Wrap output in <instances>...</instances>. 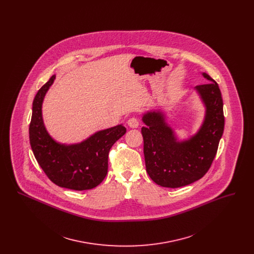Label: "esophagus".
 Returning a JSON list of instances; mask_svg holds the SVG:
<instances>
[{
    "instance_id": "esophagus-1",
    "label": "esophagus",
    "mask_w": 254,
    "mask_h": 254,
    "mask_svg": "<svg viewBox=\"0 0 254 254\" xmlns=\"http://www.w3.org/2000/svg\"><path fill=\"white\" fill-rule=\"evenodd\" d=\"M127 126H128L129 127H131V128H137V127H139V121H138L137 118L132 117V118H130V119L127 120Z\"/></svg>"
}]
</instances>
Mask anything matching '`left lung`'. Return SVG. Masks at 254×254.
Segmentation results:
<instances>
[{"label":"left lung","instance_id":"obj_1","mask_svg":"<svg viewBox=\"0 0 254 254\" xmlns=\"http://www.w3.org/2000/svg\"><path fill=\"white\" fill-rule=\"evenodd\" d=\"M202 75L210 83L194 90L205 107V116L197 132L188 139L178 138L162 108L143 113L145 169L161 187L175 189L201 179L216 155L225 126L223 100L217 83L208 74Z\"/></svg>","mask_w":254,"mask_h":254}]
</instances>
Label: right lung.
<instances>
[{
    "label": "right lung",
    "instance_id": "obj_1",
    "mask_svg": "<svg viewBox=\"0 0 254 254\" xmlns=\"http://www.w3.org/2000/svg\"><path fill=\"white\" fill-rule=\"evenodd\" d=\"M55 78L54 74L34 98L29 126L30 145L38 164L55 185L74 190H91L107 176L109 150L127 128L121 124L96 131L76 144L56 141L46 128L42 110Z\"/></svg>",
    "mask_w": 254,
    "mask_h": 254
}]
</instances>
